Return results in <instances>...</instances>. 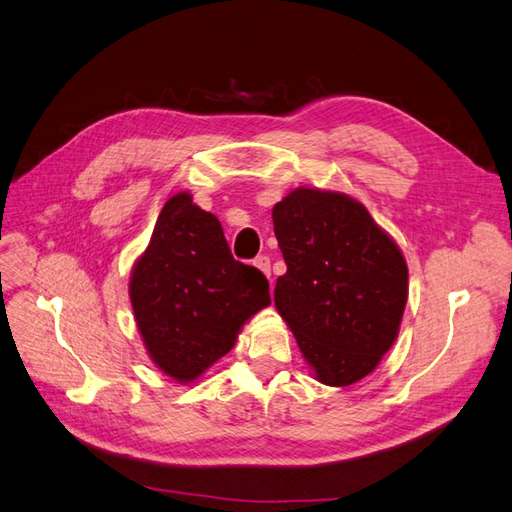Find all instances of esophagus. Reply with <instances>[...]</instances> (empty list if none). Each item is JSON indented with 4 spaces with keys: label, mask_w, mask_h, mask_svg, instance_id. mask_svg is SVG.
Masks as SVG:
<instances>
[{
    "label": "esophagus",
    "mask_w": 512,
    "mask_h": 512,
    "mask_svg": "<svg viewBox=\"0 0 512 512\" xmlns=\"http://www.w3.org/2000/svg\"><path fill=\"white\" fill-rule=\"evenodd\" d=\"M254 265H256V269H260L262 273H265L269 280H271V260L267 258V256H258L256 260H254Z\"/></svg>",
    "instance_id": "obj_1"
}]
</instances>
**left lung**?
<instances>
[{
	"label": "left lung",
	"mask_w": 512,
	"mask_h": 512,
	"mask_svg": "<svg viewBox=\"0 0 512 512\" xmlns=\"http://www.w3.org/2000/svg\"><path fill=\"white\" fill-rule=\"evenodd\" d=\"M286 273L275 309L318 382L350 386L374 371L399 335L408 265L363 203L339 190L294 188L273 207Z\"/></svg>",
	"instance_id": "1"
}]
</instances>
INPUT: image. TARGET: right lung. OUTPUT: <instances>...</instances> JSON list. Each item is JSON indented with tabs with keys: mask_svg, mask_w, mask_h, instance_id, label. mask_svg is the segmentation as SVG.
Segmentation results:
<instances>
[{
	"mask_svg": "<svg viewBox=\"0 0 512 512\" xmlns=\"http://www.w3.org/2000/svg\"><path fill=\"white\" fill-rule=\"evenodd\" d=\"M128 292L151 363L177 384L203 376L271 305L267 277L232 258L220 220L190 192L166 200Z\"/></svg>",
	"mask_w": 512,
	"mask_h": 512,
	"instance_id": "1",
	"label": "right lung"
}]
</instances>
